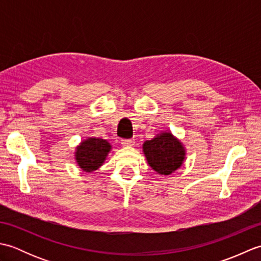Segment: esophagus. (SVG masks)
<instances>
[{"label":"esophagus","mask_w":261,"mask_h":261,"mask_svg":"<svg viewBox=\"0 0 261 261\" xmlns=\"http://www.w3.org/2000/svg\"><path fill=\"white\" fill-rule=\"evenodd\" d=\"M135 139H123L121 140V143L123 147H132L135 146Z\"/></svg>","instance_id":"34e87169"}]
</instances>
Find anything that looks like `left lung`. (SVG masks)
<instances>
[{
  "instance_id": "8db88e82",
  "label": "left lung",
  "mask_w": 261,
  "mask_h": 261,
  "mask_svg": "<svg viewBox=\"0 0 261 261\" xmlns=\"http://www.w3.org/2000/svg\"><path fill=\"white\" fill-rule=\"evenodd\" d=\"M149 166L159 175H170L180 168L186 151L182 143L170 132H162L142 145Z\"/></svg>"
}]
</instances>
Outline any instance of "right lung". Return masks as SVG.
Returning a JSON list of instances; mask_svg holds the SVG:
<instances>
[{"mask_svg":"<svg viewBox=\"0 0 261 261\" xmlns=\"http://www.w3.org/2000/svg\"><path fill=\"white\" fill-rule=\"evenodd\" d=\"M111 148L112 147L107 140L101 138H88L76 148V163L86 173H92L103 165Z\"/></svg>","mask_w":261,"mask_h":261,"instance_id":"add662e5","label":"right lung"}]
</instances>
